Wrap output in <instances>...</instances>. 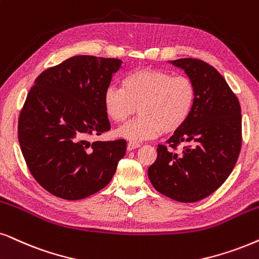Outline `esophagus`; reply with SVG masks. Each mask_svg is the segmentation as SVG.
I'll use <instances>...</instances> for the list:
<instances>
[{
    "mask_svg": "<svg viewBox=\"0 0 259 259\" xmlns=\"http://www.w3.org/2000/svg\"><path fill=\"white\" fill-rule=\"evenodd\" d=\"M140 143H135V142H129L127 143V150H134L136 148H139Z\"/></svg>",
    "mask_w": 259,
    "mask_h": 259,
    "instance_id": "esophagus-1",
    "label": "esophagus"
}]
</instances>
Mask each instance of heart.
<instances>
[{
	"instance_id": "b5f03b06",
	"label": "heart",
	"mask_w": 259,
	"mask_h": 259,
	"mask_svg": "<svg viewBox=\"0 0 259 259\" xmlns=\"http://www.w3.org/2000/svg\"><path fill=\"white\" fill-rule=\"evenodd\" d=\"M195 84L184 75L159 69H140L127 74L123 88L107 87L104 110L113 122H123L139 110V117L119 126L116 136L130 142L153 139L183 126L194 109Z\"/></svg>"
}]
</instances>
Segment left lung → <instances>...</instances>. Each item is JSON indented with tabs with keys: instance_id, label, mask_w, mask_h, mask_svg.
Listing matches in <instances>:
<instances>
[{
	"instance_id": "8db88e82",
	"label": "left lung",
	"mask_w": 259,
	"mask_h": 259,
	"mask_svg": "<svg viewBox=\"0 0 259 259\" xmlns=\"http://www.w3.org/2000/svg\"><path fill=\"white\" fill-rule=\"evenodd\" d=\"M185 71L196 88L192 112L167 141L182 154L158 145V158L148 168L160 194L183 203L208 197L233 171L241 148V110L238 98L211 67L196 58L169 61Z\"/></svg>"
}]
</instances>
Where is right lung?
Listing matches in <instances>:
<instances>
[{"instance_id": "obj_1", "label": "right lung", "mask_w": 259, "mask_h": 259, "mask_svg": "<svg viewBox=\"0 0 259 259\" xmlns=\"http://www.w3.org/2000/svg\"><path fill=\"white\" fill-rule=\"evenodd\" d=\"M122 63L82 55L35 78L19 117L18 137L29 172L50 194L68 201L96 194L125 155L124 140H87L111 129L103 96Z\"/></svg>"}]
</instances>
